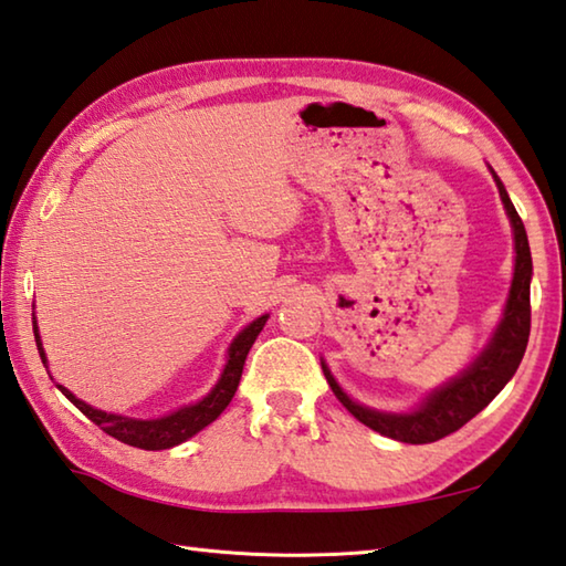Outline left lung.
Wrapping results in <instances>:
<instances>
[{
  "instance_id": "obj_1",
  "label": "left lung",
  "mask_w": 566,
  "mask_h": 566,
  "mask_svg": "<svg viewBox=\"0 0 566 566\" xmlns=\"http://www.w3.org/2000/svg\"><path fill=\"white\" fill-rule=\"evenodd\" d=\"M490 168V166H488ZM492 178L500 190V200L505 205V212L512 224V234H515V274H512L510 294L502 310L500 324L492 332L485 348L472 358V361L462 368V371L430 390V394L420 400L416 408L400 410H378L358 403L346 390L338 386L334 374L328 371L326 361H322L324 376L328 386H332L334 396L342 400V406L352 413L356 420H361L376 433L386 438L400 440V443L423 446L436 443V440L455 433L470 418H475L482 408H485L492 398H495L507 381L515 376L517 366L525 356L527 338H530V282H532V254L525 224H522L520 214L512 205L505 185L497 178V172L490 168Z\"/></svg>"
}]
</instances>
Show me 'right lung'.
Listing matches in <instances>:
<instances>
[{
	"label": "right lung",
	"mask_w": 566,
	"mask_h": 566,
	"mask_svg": "<svg viewBox=\"0 0 566 566\" xmlns=\"http://www.w3.org/2000/svg\"><path fill=\"white\" fill-rule=\"evenodd\" d=\"M34 318V338H36V348H39V356H41V364L46 366L49 371V361H46V352H44V344H41V336H39V326H36V316ZM266 318L270 314H262L256 316L252 324H248L242 328V332L232 338V344L228 348V356H224V366L220 371L218 384L210 388L208 396H202L200 400H195V403L182 406L178 410H172L168 416H160V418H128V416H118V413H106V410L88 406L86 400L76 398L74 394L66 386L56 384V388L64 394L71 403H74L81 413H84L88 420H94V423L104 430V433L113 436L120 443L133 446V448H143V450H168V448H176L185 440L192 438L195 433H200L202 428H208L212 420H218V416L222 413L224 408L230 406V400L234 396V390L240 386V378H242V368H244V358H248L250 348L254 344V338L260 336V332L266 324ZM54 381V378H51Z\"/></svg>",
	"instance_id": "1"
}]
</instances>
